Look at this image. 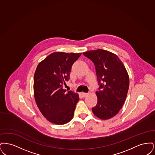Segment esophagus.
Here are the masks:
<instances>
[{
  "label": "esophagus",
  "mask_w": 155,
  "mask_h": 155,
  "mask_svg": "<svg viewBox=\"0 0 155 155\" xmlns=\"http://www.w3.org/2000/svg\"><path fill=\"white\" fill-rule=\"evenodd\" d=\"M88 93H85V92H82V95L83 97H85V96L88 95Z\"/></svg>",
  "instance_id": "esophagus-1"
}]
</instances>
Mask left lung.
Wrapping results in <instances>:
<instances>
[{"instance_id":"left-lung-1","label":"left lung","mask_w":155,"mask_h":155,"mask_svg":"<svg viewBox=\"0 0 155 155\" xmlns=\"http://www.w3.org/2000/svg\"><path fill=\"white\" fill-rule=\"evenodd\" d=\"M94 63L99 85L97 102L92 107L98 118L107 120L116 116L125 102L129 88V77L122 61L115 54L98 49L83 53Z\"/></svg>"}]
</instances>
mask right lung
<instances>
[{"instance_id":"right-lung-1","label":"right lung","mask_w":155,"mask_h":155,"mask_svg":"<svg viewBox=\"0 0 155 155\" xmlns=\"http://www.w3.org/2000/svg\"><path fill=\"white\" fill-rule=\"evenodd\" d=\"M80 53L54 52L40 62L34 78V97L42 115L53 124L62 125L74 116L79 101L77 93L63 88Z\"/></svg>"}]
</instances>
